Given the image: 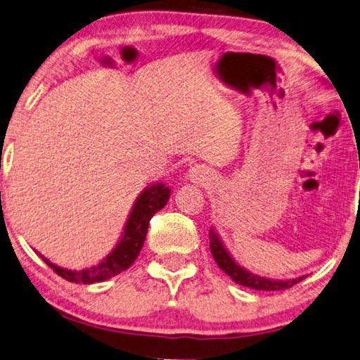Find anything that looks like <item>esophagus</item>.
<instances>
[{
    "label": "esophagus",
    "mask_w": 360,
    "mask_h": 360,
    "mask_svg": "<svg viewBox=\"0 0 360 360\" xmlns=\"http://www.w3.org/2000/svg\"><path fill=\"white\" fill-rule=\"evenodd\" d=\"M189 179L193 182V184L207 186L211 181V173L205 167H200V165H193V167L189 169Z\"/></svg>",
    "instance_id": "1"
}]
</instances>
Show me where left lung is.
Here are the masks:
<instances>
[{
    "label": "left lung",
    "instance_id": "8db88e82",
    "mask_svg": "<svg viewBox=\"0 0 360 360\" xmlns=\"http://www.w3.org/2000/svg\"><path fill=\"white\" fill-rule=\"evenodd\" d=\"M210 248L216 264H218L233 282L243 285V287L253 290H266V292H277V290L293 287V285L300 283L304 278V276H301L296 278H288V281H274V278L256 276V274L247 271L232 258L229 250L224 247V243H222L219 233L216 232L214 227H210Z\"/></svg>",
    "mask_w": 360,
    "mask_h": 360
}]
</instances>
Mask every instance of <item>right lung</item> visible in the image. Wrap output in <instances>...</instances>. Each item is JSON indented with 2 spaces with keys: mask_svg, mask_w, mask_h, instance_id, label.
<instances>
[{
  "mask_svg": "<svg viewBox=\"0 0 360 360\" xmlns=\"http://www.w3.org/2000/svg\"><path fill=\"white\" fill-rule=\"evenodd\" d=\"M169 193L171 189L165 186L163 182H155V184L147 186L139 193V197L136 198L133 208L129 211L128 221L124 224V229L118 243L99 264L86 267V269L82 271H72L64 269V267L57 266L54 262L44 258L41 253H37L51 269L56 274H59L62 278H65L68 282L84 285L104 282L107 278L127 271L136 261V258H138L142 245H144L146 240L147 229H149V221L157 211H160L167 205Z\"/></svg>",
  "mask_w": 360,
  "mask_h": 360,
  "instance_id": "add662e5",
  "label": "right lung"
}]
</instances>
